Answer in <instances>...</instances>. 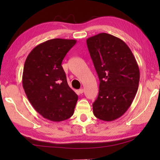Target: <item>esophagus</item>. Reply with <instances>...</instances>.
Wrapping results in <instances>:
<instances>
[{
    "label": "esophagus",
    "instance_id": "obj_1",
    "mask_svg": "<svg viewBox=\"0 0 160 160\" xmlns=\"http://www.w3.org/2000/svg\"><path fill=\"white\" fill-rule=\"evenodd\" d=\"M78 92H79L80 94H82L84 92V90L82 88H81V89H80L79 90H78Z\"/></svg>",
    "mask_w": 160,
    "mask_h": 160
}]
</instances>
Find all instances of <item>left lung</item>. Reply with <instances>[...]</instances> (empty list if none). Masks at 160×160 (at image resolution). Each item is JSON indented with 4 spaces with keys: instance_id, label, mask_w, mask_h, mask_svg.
<instances>
[{
    "instance_id": "8db88e82",
    "label": "left lung",
    "mask_w": 160,
    "mask_h": 160,
    "mask_svg": "<svg viewBox=\"0 0 160 160\" xmlns=\"http://www.w3.org/2000/svg\"><path fill=\"white\" fill-rule=\"evenodd\" d=\"M87 45L99 79V90L92 104L94 115L112 121L123 115L137 93L140 70L125 42L107 33L87 39Z\"/></svg>"
}]
</instances>
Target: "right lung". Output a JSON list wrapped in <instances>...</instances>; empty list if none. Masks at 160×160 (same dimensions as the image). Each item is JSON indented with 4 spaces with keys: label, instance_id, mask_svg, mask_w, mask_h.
Returning a JSON list of instances; mask_svg holds the SVG:
<instances>
[{
    "label": "right lung",
    "instance_id": "1",
    "mask_svg": "<svg viewBox=\"0 0 160 160\" xmlns=\"http://www.w3.org/2000/svg\"><path fill=\"white\" fill-rule=\"evenodd\" d=\"M75 39H53L37 45L26 58L22 86L29 102L44 118L59 122L71 117L78 97L68 85L62 61Z\"/></svg>",
    "mask_w": 160,
    "mask_h": 160
}]
</instances>
